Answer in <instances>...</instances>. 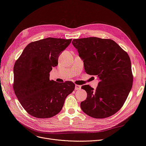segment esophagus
<instances>
[{"label":"esophagus","mask_w":146,"mask_h":146,"mask_svg":"<svg viewBox=\"0 0 146 146\" xmlns=\"http://www.w3.org/2000/svg\"><path fill=\"white\" fill-rule=\"evenodd\" d=\"M81 89V86L78 85H75V89L76 90H80Z\"/></svg>","instance_id":"1"}]
</instances>
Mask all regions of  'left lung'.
Segmentation results:
<instances>
[{"label": "left lung", "instance_id": "left-lung-1", "mask_svg": "<svg viewBox=\"0 0 146 146\" xmlns=\"http://www.w3.org/2000/svg\"><path fill=\"white\" fill-rule=\"evenodd\" d=\"M72 44L83 60L86 73L98 75L100 80L95 90L89 85L82 86L87 98L80 103L81 109L95 118L113 115L123 106L132 88L128 54L111 39L83 38L74 39Z\"/></svg>", "mask_w": 146, "mask_h": 146}]
</instances>
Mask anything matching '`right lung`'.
Returning <instances> with one entry per match:
<instances>
[{
    "mask_svg": "<svg viewBox=\"0 0 146 146\" xmlns=\"http://www.w3.org/2000/svg\"><path fill=\"white\" fill-rule=\"evenodd\" d=\"M72 39L47 38L29 43L13 67V90L20 104L31 115L51 118L59 113L66 97L75 88L70 81L50 80V72L58 64L60 53Z\"/></svg>",
    "mask_w": 146,
    "mask_h": 146,
    "instance_id": "1",
    "label": "right lung"
}]
</instances>
